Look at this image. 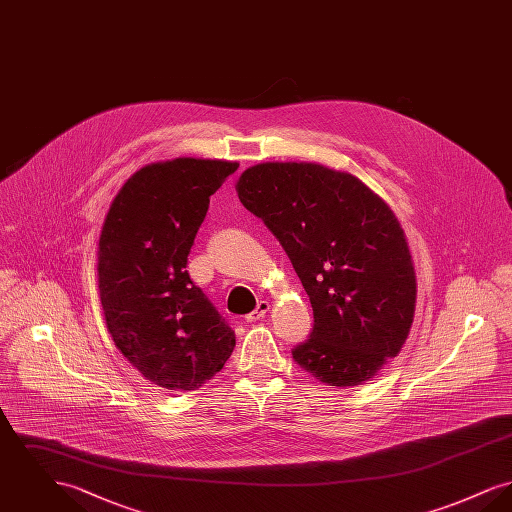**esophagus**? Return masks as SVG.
Returning <instances> with one entry per match:
<instances>
[{
    "instance_id": "34e87169",
    "label": "esophagus",
    "mask_w": 512,
    "mask_h": 512,
    "mask_svg": "<svg viewBox=\"0 0 512 512\" xmlns=\"http://www.w3.org/2000/svg\"><path fill=\"white\" fill-rule=\"evenodd\" d=\"M268 309H270V305H268V301H259V305H257V309L253 311V313H249L245 320L247 322H255V320H259V318L265 317L268 313Z\"/></svg>"
}]
</instances>
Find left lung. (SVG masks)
I'll use <instances>...</instances> for the list:
<instances>
[{"label":"left lung","mask_w":512,"mask_h":512,"mask_svg":"<svg viewBox=\"0 0 512 512\" xmlns=\"http://www.w3.org/2000/svg\"><path fill=\"white\" fill-rule=\"evenodd\" d=\"M236 192L288 253L315 326L292 351L334 388L361 386L397 357L411 332L416 276L388 203L349 174L318 163H261Z\"/></svg>","instance_id":"obj_1"}]
</instances>
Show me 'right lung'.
<instances>
[{"instance_id":"right-lung-1","label":"right lung","mask_w":512,"mask_h":512,"mask_svg":"<svg viewBox=\"0 0 512 512\" xmlns=\"http://www.w3.org/2000/svg\"><path fill=\"white\" fill-rule=\"evenodd\" d=\"M238 163L178 157L134 172L115 195L98 249L111 338L144 378L197 390L230 359L236 336L186 265L209 197Z\"/></svg>"}]
</instances>
